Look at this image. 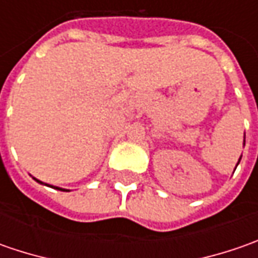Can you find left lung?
<instances>
[{
  "label": "left lung",
  "mask_w": 258,
  "mask_h": 258,
  "mask_svg": "<svg viewBox=\"0 0 258 258\" xmlns=\"http://www.w3.org/2000/svg\"><path fill=\"white\" fill-rule=\"evenodd\" d=\"M240 159H241V158H240ZM238 162H240V161H238Z\"/></svg>",
  "instance_id": "left-lung-1"
}]
</instances>
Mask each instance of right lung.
I'll use <instances>...</instances> for the list:
<instances>
[{
	"label": "right lung",
	"mask_w": 258,
	"mask_h": 258,
	"mask_svg": "<svg viewBox=\"0 0 258 258\" xmlns=\"http://www.w3.org/2000/svg\"><path fill=\"white\" fill-rule=\"evenodd\" d=\"M35 181H38V179H35ZM38 182H40V181H38ZM43 183V182H41ZM55 189H60V188H55ZM60 191H64V189H60Z\"/></svg>",
	"instance_id": "add662e5"
}]
</instances>
